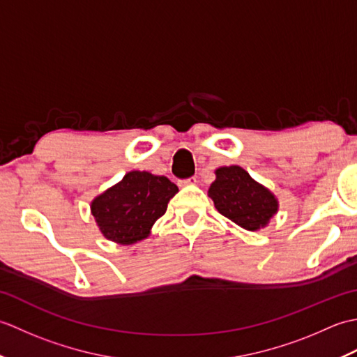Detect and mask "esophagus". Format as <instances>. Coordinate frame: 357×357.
Returning <instances> with one entry per match:
<instances>
[{
  "mask_svg": "<svg viewBox=\"0 0 357 357\" xmlns=\"http://www.w3.org/2000/svg\"><path fill=\"white\" fill-rule=\"evenodd\" d=\"M196 183H198V179H196V178H188L185 181H183V185H193Z\"/></svg>",
  "mask_w": 357,
  "mask_h": 357,
  "instance_id": "1",
  "label": "esophagus"
}]
</instances>
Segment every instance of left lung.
<instances>
[{"instance_id":"obj_1","label":"left lung","mask_w":357,"mask_h":357,"mask_svg":"<svg viewBox=\"0 0 357 357\" xmlns=\"http://www.w3.org/2000/svg\"><path fill=\"white\" fill-rule=\"evenodd\" d=\"M208 196L219 213L248 231L265 229L278 213L279 201L271 190L239 165L219 167Z\"/></svg>"}]
</instances>
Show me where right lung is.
Here are the masks:
<instances>
[{
  "label": "right lung",
  "mask_w": 357,
  "mask_h": 357,
  "mask_svg": "<svg viewBox=\"0 0 357 357\" xmlns=\"http://www.w3.org/2000/svg\"><path fill=\"white\" fill-rule=\"evenodd\" d=\"M178 193L169 178L132 170L90 202V211L105 239L132 245L150 236L167 204Z\"/></svg>",
  "instance_id": "right-lung-1"
}]
</instances>
